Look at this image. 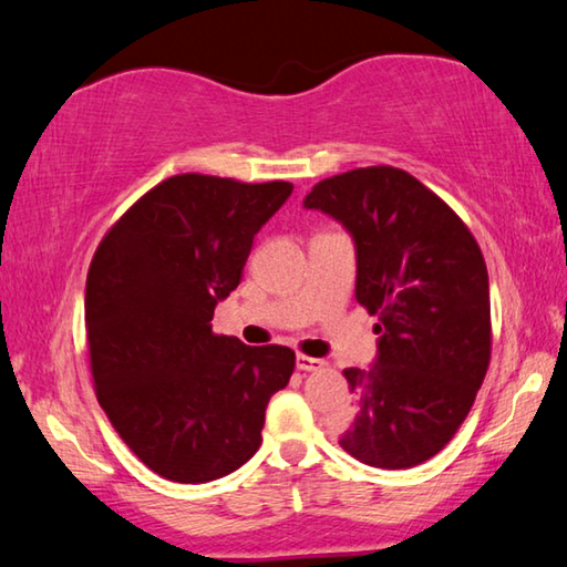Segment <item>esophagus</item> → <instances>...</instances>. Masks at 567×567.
<instances>
[{"label":"esophagus","instance_id":"obj_1","mask_svg":"<svg viewBox=\"0 0 567 567\" xmlns=\"http://www.w3.org/2000/svg\"><path fill=\"white\" fill-rule=\"evenodd\" d=\"M295 364H297V370H302V372H315V370H322L324 362L320 358H310V354H297Z\"/></svg>","mask_w":567,"mask_h":567}]
</instances>
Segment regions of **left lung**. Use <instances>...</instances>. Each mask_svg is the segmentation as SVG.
Returning a JSON list of instances; mask_svg holds the SVG:
<instances>
[{
    "label": "left lung",
    "mask_w": 567,
    "mask_h": 567,
    "mask_svg": "<svg viewBox=\"0 0 567 567\" xmlns=\"http://www.w3.org/2000/svg\"><path fill=\"white\" fill-rule=\"evenodd\" d=\"M348 229L354 297L378 315V358L348 368L354 408L340 445L360 463L405 470L437 455L473 408L491 364V282L463 219L405 169L360 167L302 203Z\"/></svg>",
    "instance_id": "1"
}]
</instances>
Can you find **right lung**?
I'll return each mask as SVG.
<instances>
[{
  "mask_svg": "<svg viewBox=\"0 0 567 567\" xmlns=\"http://www.w3.org/2000/svg\"><path fill=\"white\" fill-rule=\"evenodd\" d=\"M290 195V182L175 175L140 197L92 257L94 390L120 437L162 477L209 483L262 443L267 402L290 382L295 352L215 334L213 315Z\"/></svg>",
  "mask_w": 567,
  "mask_h": 567,
  "instance_id": "1",
  "label": "right lung"
}]
</instances>
